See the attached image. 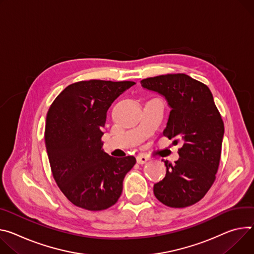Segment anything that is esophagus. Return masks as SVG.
Listing matches in <instances>:
<instances>
[{
    "instance_id": "obj_1",
    "label": "esophagus",
    "mask_w": 254,
    "mask_h": 254,
    "mask_svg": "<svg viewBox=\"0 0 254 254\" xmlns=\"http://www.w3.org/2000/svg\"><path fill=\"white\" fill-rule=\"evenodd\" d=\"M148 160H149V158L147 156H145V155L136 156V162L139 163V164H145Z\"/></svg>"
}]
</instances>
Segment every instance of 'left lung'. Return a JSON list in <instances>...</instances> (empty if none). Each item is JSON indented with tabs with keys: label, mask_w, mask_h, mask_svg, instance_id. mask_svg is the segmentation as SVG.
<instances>
[{
	"label": "left lung",
	"mask_w": 254,
	"mask_h": 254,
	"mask_svg": "<svg viewBox=\"0 0 254 254\" xmlns=\"http://www.w3.org/2000/svg\"><path fill=\"white\" fill-rule=\"evenodd\" d=\"M141 84L165 98L171 110L163 134L182 145L175 164L164 161L166 175L154 184V194L171 207L191 205L211 189L220 163L224 124L212 92L186 74L148 78Z\"/></svg>",
	"instance_id": "obj_1"
}]
</instances>
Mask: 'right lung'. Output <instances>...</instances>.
<instances>
[{
  "instance_id": "1",
  "label": "right lung",
  "mask_w": 254,
  "mask_h": 254,
  "mask_svg": "<svg viewBox=\"0 0 254 254\" xmlns=\"http://www.w3.org/2000/svg\"><path fill=\"white\" fill-rule=\"evenodd\" d=\"M134 82L82 81L67 86L49 109L45 147L54 178L75 205L102 211L123 192L135 158H113L102 149L101 128L112 102Z\"/></svg>"
}]
</instances>
